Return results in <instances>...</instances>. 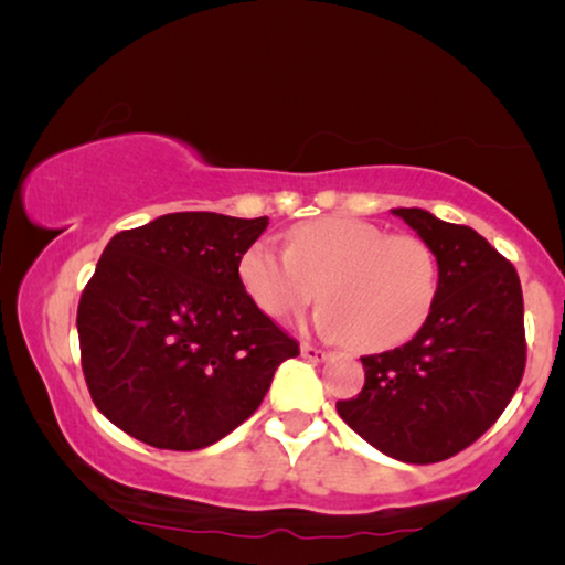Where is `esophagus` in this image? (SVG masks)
Masks as SVG:
<instances>
[{
	"mask_svg": "<svg viewBox=\"0 0 565 565\" xmlns=\"http://www.w3.org/2000/svg\"><path fill=\"white\" fill-rule=\"evenodd\" d=\"M300 354H303V358L311 360V362H327V360H331L329 352H323V350H319V347H313V344H300Z\"/></svg>",
	"mask_w": 565,
	"mask_h": 565,
	"instance_id": "obj_1",
	"label": "esophagus"
}]
</instances>
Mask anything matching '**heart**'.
Returning a JSON list of instances; mask_svg holds the SVG:
<instances>
[{"instance_id":"b5f03b06","label":"heart","mask_w":565,"mask_h":565,"mask_svg":"<svg viewBox=\"0 0 565 565\" xmlns=\"http://www.w3.org/2000/svg\"><path fill=\"white\" fill-rule=\"evenodd\" d=\"M238 280L267 319L282 321L319 296L313 327L370 352L412 339L437 296V259L422 238L327 215L288 234V249L259 238L238 259Z\"/></svg>"}]
</instances>
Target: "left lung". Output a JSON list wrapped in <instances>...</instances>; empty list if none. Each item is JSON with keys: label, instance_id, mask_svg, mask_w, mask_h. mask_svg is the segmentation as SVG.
<instances>
[{"label": "left lung", "instance_id": "1", "mask_svg": "<svg viewBox=\"0 0 565 565\" xmlns=\"http://www.w3.org/2000/svg\"><path fill=\"white\" fill-rule=\"evenodd\" d=\"M437 259V296L396 350L362 358L365 388L337 412L393 460L427 466L473 445L524 373V303L516 269L468 226L422 207H393Z\"/></svg>", "mask_w": 565, "mask_h": 565}]
</instances>
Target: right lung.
<instances>
[{
    "instance_id": "right-lung-1",
    "label": "right lung",
    "mask_w": 565,
    "mask_h": 565,
    "mask_svg": "<svg viewBox=\"0 0 565 565\" xmlns=\"http://www.w3.org/2000/svg\"><path fill=\"white\" fill-rule=\"evenodd\" d=\"M269 218L169 213L120 231L82 292L76 331L92 401L159 450H200L249 419L298 342L238 280Z\"/></svg>"
}]
</instances>
